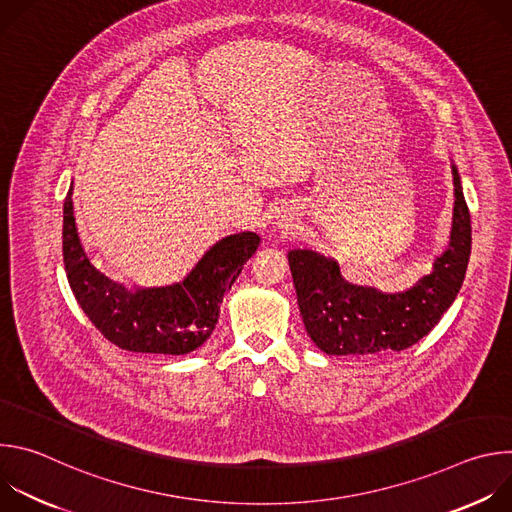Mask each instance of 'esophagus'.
<instances>
[{
  "label": "esophagus",
  "instance_id": "obj_1",
  "mask_svg": "<svg viewBox=\"0 0 512 512\" xmlns=\"http://www.w3.org/2000/svg\"><path fill=\"white\" fill-rule=\"evenodd\" d=\"M291 221H294V218H291V216H289V214H283V216H281V218H279V227H281V229H285V231H287V229H289V227H291Z\"/></svg>",
  "mask_w": 512,
  "mask_h": 512
}]
</instances>
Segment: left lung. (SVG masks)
I'll use <instances>...</instances> for the list:
<instances>
[{
	"mask_svg": "<svg viewBox=\"0 0 512 512\" xmlns=\"http://www.w3.org/2000/svg\"><path fill=\"white\" fill-rule=\"evenodd\" d=\"M454 176V218L448 249L435 259L433 271L397 294L342 279L334 259L308 249L287 253L298 306L306 332L326 354L401 352L442 320L462 287L470 249V210L458 168Z\"/></svg>",
	"mask_w": 512,
	"mask_h": 512,
	"instance_id": "obj_1",
	"label": "left lung"
}]
</instances>
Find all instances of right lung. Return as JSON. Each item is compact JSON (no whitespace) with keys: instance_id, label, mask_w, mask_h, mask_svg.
I'll return each mask as SVG.
<instances>
[{"instance_id":"1","label":"right lung","mask_w":512,"mask_h":512,"mask_svg":"<svg viewBox=\"0 0 512 512\" xmlns=\"http://www.w3.org/2000/svg\"><path fill=\"white\" fill-rule=\"evenodd\" d=\"M259 235H229L212 245L196 267L166 287L125 289L97 271L77 233L72 186L64 198L62 257L72 294L95 328L115 346L145 354H188L212 334L221 304Z\"/></svg>"}]
</instances>
